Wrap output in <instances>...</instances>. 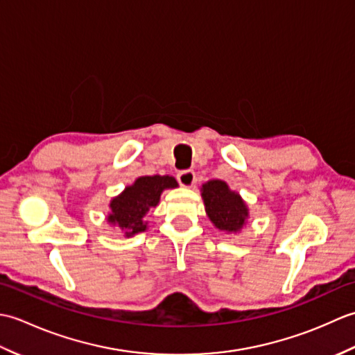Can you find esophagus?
Segmentation results:
<instances>
[{"label": "esophagus", "instance_id": "34e87169", "mask_svg": "<svg viewBox=\"0 0 355 355\" xmlns=\"http://www.w3.org/2000/svg\"><path fill=\"white\" fill-rule=\"evenodd\" d=\"M177 180L178 183L182 184L183 187H192L195 183V172L191 169H186V171H180L177 173Z\"/></svg>", "mask_w": 355, "mask_h": 355}]
</instances>
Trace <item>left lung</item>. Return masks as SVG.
I'll return each mask as SVG.
<instances>
[{"label":"left lung","mask_w":355,"mask_h":355,"mask_svg":"<svg viewBox=\"0 0 355 355\" xmlns=\"http://www.w3.org/2000/svg\"><path fill=\"white\" fill-rule=\"evenodd\" d=\"M206 214L216 229L238 233L248 218V207L238 192L230 191L223 180H210L201 187Z\"/></svg>","instance_id":"left-lung-1"}]
</instances>
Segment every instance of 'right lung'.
<instances>
[{"label":"right lung","instance_id":"obj_1","mask_svg":"<svg viewBox=\"0 0 355 355\" xmlns=\"http://www.w3.org/2000/svg\"><path fill=\"white\" fill-rule=\"evenodd\" d=\"M177 180L171 175H145L125 187V191L111 200V212L107 221L125 233L130 238L135 233L145 232L148 223L143 216L150 207H155L160 201V195L164 189L177 187Z\"/></svg>","mask_w":355,"mask_h":355}]
</instances>
